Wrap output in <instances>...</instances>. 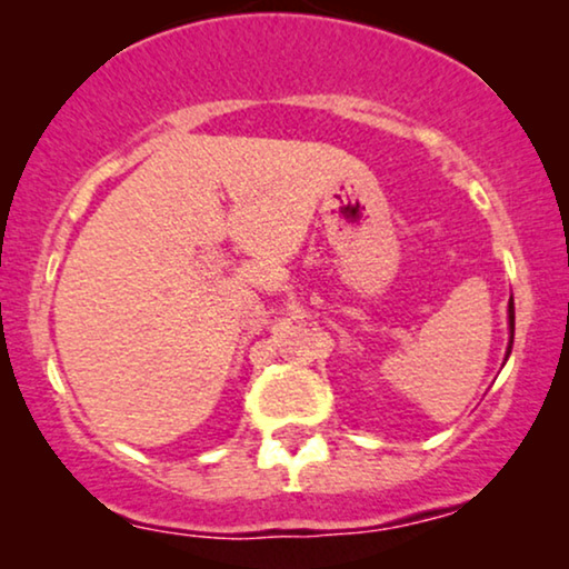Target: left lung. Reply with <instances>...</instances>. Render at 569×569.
<instances>
[{"label":"left lung","mask_w":569,"mask_h":569,"mask_svg":"<svg viewBox=\"0 0 569 569\" xmlns=\"http://www.w3.org/2000/svg\"><path fill=\"white\" fill-rule=\"evenodd\" d=\"M508 326H511V339H508V350H506V358L511 356V348H513V297H511V302H508Z\"/></svg>","instance_id":"left-lung-1"}]
</instances>
